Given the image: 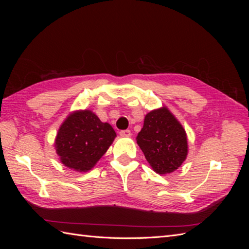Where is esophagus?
<instances>
[{
	"mask_svg": "<svg viewBox=\"0 0 249 249\" xmlns=\"http://www.w3.org/2000/svg\"><path fill=\"white\" fill-rule=\"evenodd\" d=\"M119 135L123 137H130L131 136V131L130 130H123L119 132Z\"/></svg>",
	"mask_w": 249,
	"mask_h": 249,
	"instance_id": "esophagus-1",
	"label": "esophagus"
}]
</instances>
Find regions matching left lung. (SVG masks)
Returning <instances> with one entry per match:
<instances>
[{
	"instance_id": "left-lung-1",
	"label": "left lung",
	"mask_w": 249,
	"mask_h": 249,
	"mask_svg": "<svg viewBox=\"0 0 249 249\" xmlns=\"http://www.w3.org/2000/svg\"><path fill=\"white\" fill-rule=\"evenodd\" d=\"M137 143L150 166L159 175L178 169L188 154L184 127L165 107L147 113Z\"/></svg>"
}]
</instances>
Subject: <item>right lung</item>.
I'll list each match as a JSON object with an SVG mask.
<instances>
[{"instance_id": "right-lung-1", "label": "right lung", "mask_w": 249, "mask_h": 249, "mask_svg": "<svg viewBox=\"0 0 249 249\" xmlns=\"http://www.w3.org/2000/svg\"><path fill=\"white\" fill-rule=\"evenodd\" d=\"M116 133L89 110L67 117L56 137V152L65 166L76 171L91 169L107 152Z\"/></svg>"}]
</instances>
